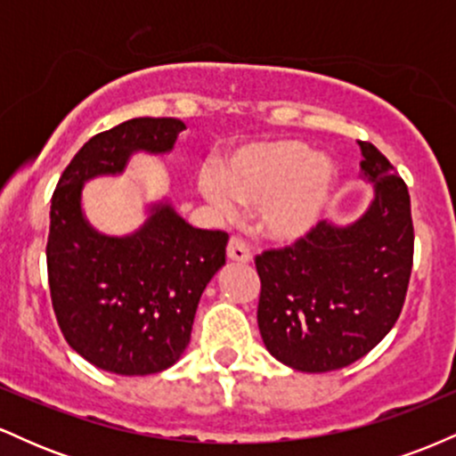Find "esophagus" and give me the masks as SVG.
<instances>
[{"instance_id": "obj_1", "label": "esophagus", "mask_w": 456, "mask_h": 456, "mask_svg": "<svg viewBox=\"0 0 456 456\" xmlns=\"http://www.w3.org/2000/svg\"><path fill=\"white\" fill-rule=\"evenodd\" d=\"M227 257L232 261H238V264H248V261L253 259V255H250L248 246L244 244V240L232 238L227 244Z\"/></svg>"}]
</instances>
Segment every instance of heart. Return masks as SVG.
<instances>
[{
	"label": "heart",
	"mask_w": 456,
	"mask_h": 456,
	"mask_svg": "<svg viewBox=\"0 0 456 456\" xmlns=\"http://www.w3.org/2000/svg\"><path fill=\"white\" fill-rule=\"evenodd\" d=\"M338 182L334 160L305 141L272 139L238 148L223 165L197 174L201 195L221 212L235 203L257 208L261 233L274 242H297L315 229Z\"/></svg>",
	"instance_id": "obj_1"
}]
</instances>
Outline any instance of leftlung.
I'll return each instance as SVG.
<instances>
[{
  "instance_id": "8db88e82",
  "label": "left lung",
  "mask_w": 456,
  "mask_h": 456,
  "mask_svg": "<svg viewBox=\"0 0 456 456\" xmlns=\"http://www.w3.org/2000/svg\"><path fill=\"white\" fill-rule=\"evenodd\" d=\"M373 199L349 224L322 221L281 250L257 255V323L265 349L305 373L355 362L401 315L413 261L410 192L373 143L360 141Z\"/></svg>"
}]
</instances>
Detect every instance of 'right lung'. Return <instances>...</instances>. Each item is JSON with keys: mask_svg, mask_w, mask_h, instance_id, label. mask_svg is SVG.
<instances>
[{"mask_svg": "<svg viewBox=\"0 0 456 456\" xmlns=\"http://www.w3.org/2000/svg\"><path fill=\"white\" fill-rule=\"evenodd\" d=\"M184 122L134 118L77 151L51 199L46 270L61 334L78 355L118 375L174 366L191 343L199 297L224 265L229 235L188 224L169 199L137 232L107 235L83 214V186L122 175L137 151L169 154Z\"/></svg>", "mask_w": 456, "mask_h": 456, "instance_id": "right-lung-1", "label": "right lung"}]
</instances>
